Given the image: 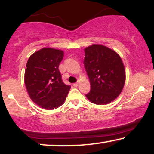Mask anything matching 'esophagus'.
<instances>
[{
	"mask_svg": "<svg viewBox=\"0 0 154 154\" xmlns=\"http://www.w3.org/2000/svg\"><path fill=\"white\" fill-rule=\"evenodd\" d=\"M73 85L74 86V87H77V86L79 85V83H73Z\"/></svg>",
	"mask_w": 154,
	"mask_h": 154,
	"instance_id": "34e87169",
	"label": "esophagus"
}]
</instances>
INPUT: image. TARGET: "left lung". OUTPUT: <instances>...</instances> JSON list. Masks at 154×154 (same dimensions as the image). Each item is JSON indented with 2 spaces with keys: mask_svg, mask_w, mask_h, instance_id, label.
I'll return each instance as SVG.
<instances>
[{
  "mask_svg": "<svg viewBox=\"0 0 154 154\" xmlns=\"http://www.w3.org/2000/svg\"><path fill=\"white\" fill-rule=\"evenodd\" d=\"M84 66L91 90L86 97L95 104H107L118 97L124 87L125 71L114 50L99 44L85 48Z\"/></svg>",
  "mask_w": 154,
  "mask_h": 154,
  "instance_id": "left-lung-1",
  "label": "left lung"
}]
</instances>
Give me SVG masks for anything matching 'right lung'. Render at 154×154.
Masks as SVG:
<instances>
[{"instance_id": "obj_1", "label": "right lung", "mask_w": 154, "mask_h": 154, "mask_svg": "<svg viewBox=\"0 0 154 154\" xmlns=\"http://www.w3.org/2000/svg\"><path fill=\"white\" fill-rule=\"evenodd\" d=\"M64 52L45 48L31 54L26 63L24 83L31 100L52 110L64 104L71 86L63 83L59 65Z\"/></svg>"}]
</instances>
